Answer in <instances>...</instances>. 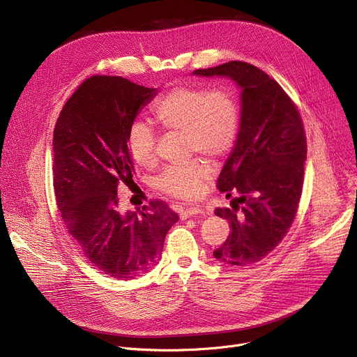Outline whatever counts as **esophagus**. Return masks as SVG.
Segmentation results:
<instances>
[{"label":"esophagus","instance_id":"34e87169","mask_svg":"<svg viewBox=\"0 0 357 357\" xmlns=\"http://www.w3.org/2000/svg\"><path fill=\"white\" fill-rule=\"evenodd\" d=\"M204 209L201 206H191V208H185L181 211L179 217L181 220H186L189 217H194V215H198V213H202Z\"/></svg>","mask_w":357,"mask_h":357}]
</instances>
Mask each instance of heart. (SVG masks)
Listing matches in <instances>:
<instances>
[{"label": "heart", "instance_id": "b5f03b06", "mask_svg": "<svg viewBox=\"0 0 357 357\" xmlns=\"http://www.w3.org/2000/svg\"><path fill=\"white\" fill-rule=\"evenodd\" d=\"M153 114L163 129L185 133L188 153L199 152L212 159L222 158L234 148L238 136V105L227 89L175 87L156 103ZM128 148L132 159L142 168H151L158 160L156 135L145 123H135L130 128ZM211 174L206 162L195 159L169 166L159 176L158 188L179 199H194Z\"/></svg>", "mask_w": 357, "mask_h": 357}]
</instances>
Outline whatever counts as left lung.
<instances>
[{
	"label": "left lung",
	"mask_w": 357,
	"mask_h": 357,
	"mask_svg": "<svg viewBox=\"0 0 357 357\" xmlns=\"http://www.w3.org/2000/svg\"><path fill=\"white\" fill-rule=\"evenodd\" d=\"M192 75L232 80L241 90L240 129L218 178L231 208H217L231 234L213 251L221 263L245 267L268 255L291 227L303 189L307 142L297 107L263 70L244 61Z\"/></svg>",
	"instance_id": "left-lung-1"
}]
</instances>
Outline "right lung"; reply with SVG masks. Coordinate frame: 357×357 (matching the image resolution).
<instances>
[{
  "label": "right lung",
  "instance_id": "1",
  "mask_svg": "<svg viewBox=\"0 0 357 357\" xmlns=\"http://www.w3.org/2000/svg\"><path fill=\"white\" fill-rule=\"evenodd\" d=\"M156 94L123 77L93 76L66 102L54 128L53 185L61 218L89 263L119 280L156 266L179 220L162 201L139 212L119 208V185L135 183L128 136Z\"/></svg>",
  "mask_w": 357,
  "mask_h": 357
}]
</instances>
